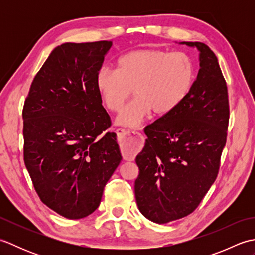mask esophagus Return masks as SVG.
Listing matches in <instances>:
<instances>
[{
    "label": "esophagus",
    "instance_id": "1",
    "mask_svg": "<svg viewBox=\"0 0 255 255\" xmlns=\"http://www.w3.org/2000/svg\"><path fill=\"white\" fill-rule=\"evenodd\" d=\"M124 158H131L141 148V133L136 130H116Z\"/></svg>",
    "mask_w": 255,
    "mask_h": 255
}]
</instances>
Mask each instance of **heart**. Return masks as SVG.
Returning a JSON list of instances; mask_svg holds the SVG:
<instances>
[{
  "label": "heart",
  "mask_w": 255,
  "mask_h": 255,
  "mask_svg": "<svg viewBox=\"0 0 255 255\" xmlns=\"http://www.w3.org/2000/svg\"><path fill=\"white\" fill-rule=\"evenodd\" d=\"M196 69L185 52L143 49L128 52L118 59L115 71L100 70L96 85L106 108L113 113L136 95L119 114L117 124L137 127L151 112L163 116L180 106L191 92Z\"/></svg>",
  "instance_id": "heart-1"
}]
</instances>
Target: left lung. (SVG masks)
I'll return each instance as SVG.
<instances>
[{
  "label": "left lung",
  "mask_w": 255,
  "mask_h": 255,
  "mask_svg": "<svg viewBox=\"0 0 255 255\" xmlns=\"http://www.w3.org/2000/svg\"><path fill=\"white\" fill-rule=\"evenodd\" d=\"M181 44L199 51L197 79L180 106L144 128L148 138L136 158L138 208L155 224L198 207L218 175L227 141L228 89L217 57L203 42Z\"/></svg>",
  "instance_id": "left-lung-1"
}]
</instances>
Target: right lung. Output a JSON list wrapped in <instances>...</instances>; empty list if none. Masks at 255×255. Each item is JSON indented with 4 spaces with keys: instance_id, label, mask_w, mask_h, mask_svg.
Instances as JSON below:
<instances>
[{
    "instance_id": "right-lung-1",
    "label": "right lung",
    "mask_w": 255,
    "mask_h": 255,
    "mask_svg": "<svg viewBox=\"0 0 255 255\" xmlns=\"http://www.w3.org/2000/svg\"><path fill=\"white\" fill-rule=\"evenodd\" d=\"M112 41L67 42L32 80L23 108L24 162L40 200L68 219L99 207L122 155L97 73Z\"/></svg>"
}]
</instances>
